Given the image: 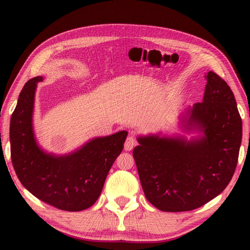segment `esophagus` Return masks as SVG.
I'll list each match as a JSON object with an SVG mask.
<instances>
[{
    "instance_id": "1",
    "label": "esophagus",
    "mask_w": 250,
    "mask_h": 250,
    "mask_svg": "<svg viewBox=\"0 0 250 250\" xmlns=\"http://www.w3.org/2000/svg\"><path fill=\"white\" fill-rule=\"evenodd\" d=\"M134 146H135L134 137L133 136H128V137H126L125 143V150L130 151V150L133 149Z\"/></svg>"
}]
</instances>
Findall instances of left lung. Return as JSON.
<instances>
[{"label": "left lung", "mask_w": 250, "mask_h": 250, "mask_svg": "<svg viewBox=\"0 0 250 250\" xmlns=\"http://www.w3.org/2000/svg\"><path fill=\"white\" fill-rule=\"evenodd\" d=\"M203 102L179 116L184 133L137 136L133 150L146 199L163 211H187L219 195L234 174L242 142V119L228 83L205 75Z\"/></svg>", "instance_id": "left-lung-1"}]
</instances>
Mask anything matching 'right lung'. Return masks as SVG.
<instances>
[{"label":"right lung","instance_id":"right-lung-1","mask_svg":"<svg viewBox=\"0 0 250 250\" xmlns=\"http://www.w3.org/2000/svg\"><path fill=\"white\" fill-rule=\"evenodd\" d=\"M43 79L37 76L24 84L10 118V156L15 172L23 187L45 203L67 211L87 209L102 192L128 132L94 137L65 155L47 152L37 143L33 129L35 91L37 83Z\"/></svg>","mask_w":250,"mask_h":250}]
</instances>
